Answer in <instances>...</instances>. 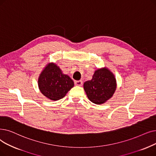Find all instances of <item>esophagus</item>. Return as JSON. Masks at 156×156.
<instances>
[{
	"instance_id": "1",
	"label": "esophagus",
	"mask_w": 156,
	"mask_h": 156,
	"mask_svg": "<svg viewBox=\"0 0 156 156\" xmlns=\"http://www.w3.org/2000/svg\"><path fill=\"white\" fill-rule=\"evenodd\" d=\"M74 84L76 86H82L83 85V82L82 80H78V81H74Z\"/></svg>"
}]
</instances>
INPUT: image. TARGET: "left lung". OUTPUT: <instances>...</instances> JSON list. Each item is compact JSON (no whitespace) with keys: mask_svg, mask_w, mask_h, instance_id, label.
<instances>
[{"mask_svg":"<svg viewBox=\"0 0 156 156\" xmlns=\"http://www.w3.org/2000/svg\"><path fill=\"white\" fill-rule=\"evenodd\" d=\"M88 98L92 103L101 105L110 99L116 90V80L106 68L95 71L92 79L83 84Z\"/></svg>","mask_w":156,"mask_h":156,"instance_id":"obj_1","label":"left lung"}]
</instances>
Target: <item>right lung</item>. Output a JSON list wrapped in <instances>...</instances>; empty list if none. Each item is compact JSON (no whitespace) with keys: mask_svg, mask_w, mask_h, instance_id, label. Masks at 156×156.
I'll return each instance as SVG.
<instances>
[{"mask_svg":"<svg viewBox=\"0 0 156 156\" xmlns=\"http://www.w3.org/2000/svg\"><path fill=\"white\" fill-rule=\"evenodd\" d=\"M39 90L44 96L53 101L63 98L74 86L69 76L64 74L55 64L47 65L38 80Z\"/></svg>","mask_w":156,"mask_h":156,"instance_id":"1","label":"right lung"}]
</instances>
